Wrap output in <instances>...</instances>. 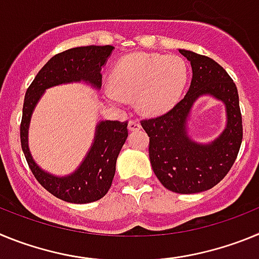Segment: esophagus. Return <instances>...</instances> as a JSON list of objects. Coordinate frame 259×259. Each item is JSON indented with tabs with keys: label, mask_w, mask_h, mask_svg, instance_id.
<instances>
[{
	"label": "esophagus",
	"mask_w": 259,
	"mask_h": 259,
	"mask_svg": "<svg viewBox=\"0 0 259 259\" xmlns=\"http://www.w3.org/2000/svg\"><path fill=\"white\" fill-rule=\"evenodd\" d=\"M141 125L137 120H130V122H128V130H130V131H139Z\"/></svg>",
	"instance_id": "1"
}]
</instances>
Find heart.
Returning a JSON list of instances; mask_svg holds the SVG:
<instances>
[{
	"label": "heart",
	"instance_id": "obj_1",
	"mask_svg": "<svg viewBox=\"0 0 259 259\" xmlns=\"http://www.w3.org/2000/svg\"><path fill=\"white\" fill-rule=\"evenodd\" d=\"M187 81L188 66L182 57L132 53L115 65L105 96L115 105L136 98L141 113L161 115L179 101Z\"/></svg>",
	"mask_w": 259,
	"mask_h": 259
}]
</instances>
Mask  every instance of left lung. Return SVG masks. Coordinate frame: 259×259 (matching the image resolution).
Listing matches in <instances>:
<instances>
[{"instance_id": "8db88e82", "label": "left lung", "mask_w": 259, "mask_h": 259, "mask_svg": "<svg viewBox=\"0 0 259 259\" xmlns=\"http://www.w3.org/2000/svg\"><path fill=\"white\" fill-rule=\"evenodd\" d=\"M191 62L192 81L188 92L168 113L145 119L141 125L149 136L152 168L164 188L192 194L218 184L236 161L242 141V119L237 88L227 71L214 59L191 50L179 49ZM211 95L226 106V128L211 143L191 140L186 122L194 102Z\"/></svg>"}]
</instances>
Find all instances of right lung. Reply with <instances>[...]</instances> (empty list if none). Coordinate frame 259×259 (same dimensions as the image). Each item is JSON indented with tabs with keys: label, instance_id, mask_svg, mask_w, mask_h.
<instances>
[{
	"label": "right lung",
	"instance_id": "add662e5",
	"mask_svg": "<svg viewBox=\"0 0 259 259\" xmlns=\"http://www.w3.org/2000/svg\"><path fill=\"white\" fill-rule=\"evenodd\" d=\"M114 47L89 45L56 54L38 71L28 87L23 104L20 143L32 174L49 193L71 203H89L102 198L111 187L119 152L128 136L127 122L101 120L96 125L95 140L77 170L67 176H56L37 166L28 148V127L33 109L48 88L59 84L84 81L100 89L101 68Z\"/></svg>",
	"mask_w": 259,
	"mask_h": 259
}]
</instances>
